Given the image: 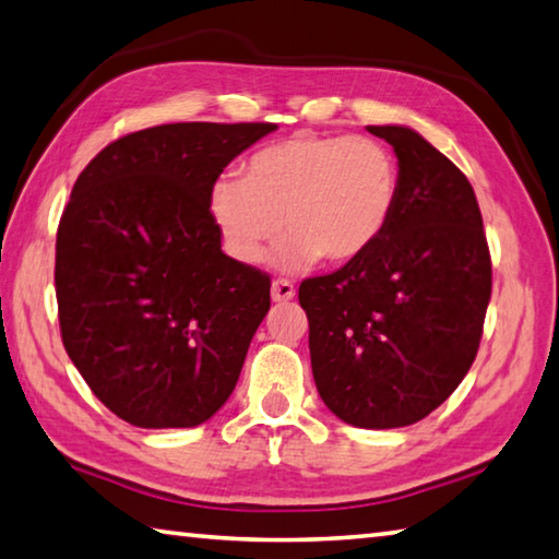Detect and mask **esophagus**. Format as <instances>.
I'll list each match as a JSON object with an SVG mask.
<instances>
[{"label":"esophagus","mask_w":559,"mask_h":559,"mask_svg":"<svg viewBox=\"0 0 559 559\" xmlns=\"http://www.w3.org/2000/svg\"><path fill=\"white\" fill-rule=\"evenodd\" d=\"M271 298L276 302H288L296 298V288H293V283L286 278H278L271 283Z\"/></svg>","instance_id":"1"}]
</instances>
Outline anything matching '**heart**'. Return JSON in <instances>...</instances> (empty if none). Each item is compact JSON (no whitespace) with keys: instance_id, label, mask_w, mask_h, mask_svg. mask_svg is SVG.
<instances>
[{"instance_id":"1","label":"heart","mask_w":559,"mask_h":559,"mask_svg":"<svg viewBox=\"0 0 559 559\" xmlns=\"http://www.w3.org/2000/svg\"><path fill=\"white\" fill-rule=\"evenodd\" d=\"M401 198L399 160L369 136L296 134L253 154L241 178H219L210 212L225 249L259 263L281 229L286 269L318 259L342 266L385 235Z\"/></svg>"}]
</instances>
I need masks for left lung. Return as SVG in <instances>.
<instances>
[{
	"mask_svg": "<svg viewBox=\"0 0 559 559\" xmlns=\"http://www.w3.org/2000/svg\"><path fill=\"white\" fill-rule=\"evenodd\" d=\"M399 158L401 198L357 261L300 283L324 405L354 428L413 425L450 399L479 349L491 257L472 182L418 131L367 127Z\"/></svg>",
	"mask_w": 559,
	"mask_h": 559,
	"instance_id": "left-lung-1",
	"label": "left lung"
}]
</instances>
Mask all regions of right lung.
I'll list each match as a JSON object with an SVG mask.
<instances>
[{"label":"right lung","mask_w":559,"mask_h":559,"mask_svg":"<svg viewBox=\"0 0 559 559\" xmlns=\"http://www.w3.org/2000/svg\"><path fill=\"white\" fill-rule=\"evenodd\" d=\"M273 129L151 127L75 180L56 239L60 334L97 399L136 428H195L235 391L271 278L222 251L210 192Z\"/></svg>","instance_id":"obj_1"}]
</instances>
